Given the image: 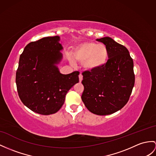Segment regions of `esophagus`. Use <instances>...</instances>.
Here are the masks:
<instances>
[{
  "label": "esophagus",
  "instance_id": "obj_1",
  "mask_svg": "<svg viewBox=\"0 0 156 156\" xmlns=\"http://www.w3.org/2000/svg\"><path fill=\"white\" fill-rule=\"evenodd\" d=\"M79 82H81L83 80V75L81 73L79 74Z\"/></svg>",
  "mask_w": 156,
  "mask_h": 156
}]
</instances>
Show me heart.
<instances>
[{
	"mask_svg": "<svg viewBox=\"0 0 156 156\" xmlns=\"http://www.w3.org/2000/svg\"><path fill=\"white\" fill-rule=\"evenodd\" d=\"M73 58L83 63L85 69L94 70L104 66L108 58V49L104 44L87 41L76 46Z\"/></svg>",
	"mask_w": 156,
	"mask_h": 156,
	"instance_id": "b5f03b06",
	"label": "heart"
}]
</instances>
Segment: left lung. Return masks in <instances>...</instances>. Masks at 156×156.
<instances>
[{
  "label": "left lung",
  "mask_w": 156,
  "mask_h": 156,
  "mask_svg": "<svg viewBox=\"0 0 156 156\" xmlns=\"http://www.w3.org/2000/svg\"><path fill=\"white\" fill-rule=\"evenodd\" d=\"M108 49L107 62L97 69L83 72L81 98L90 112L108 115L124 107L134 86V63L126 47L109 37L97 40Z\"/></svg>",
  "instance_id": "1"
}]
</instances>
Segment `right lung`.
<instances>
[{
	"mask_svg": "<svg viewBox=\"0 0 156 156\" xmlns=\"http://www.w3.org/2000/svg\"><path fill=\"white\" fill-rule=\"evenodd\" d=\"M59 37L32 41L20 56L16 83L21 101L31 111L43 115L58 112L66 95L79 82V71L63 75L55 64L62 59Z\"/></svg>",
	"mask_w": 156,
	"mask_h": 156,
	"instance_id": "right-lung-1",
	"label": "right lung"
}]
</instances>
